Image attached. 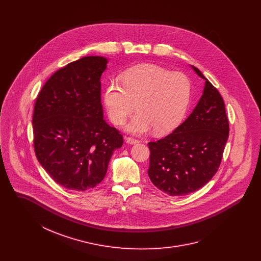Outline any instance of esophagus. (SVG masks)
<instances>
[{
    "label": "esophagus",
    "instance_id": "1",
    "mask_svg": "<svg viewBox=\"0 0 261 261\" xmlns=\"http://www.w3.org/2000/svg\"><path fill=\"white\" fill-rule=\"evenodd\" d=\"M139 142H140L139 140H137L135 138H132V137H127L126 138V143H128L130 145H135V144H138Z\"/></svg>",
    "mask_w": 261,
    "mask_h": 261
}]
</instances>
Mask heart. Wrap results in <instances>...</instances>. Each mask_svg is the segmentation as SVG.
I'll use <instances>...</instances> for the list:
<instances>
[{"instance_id": "heart-1", "label": "heart", "mask_w": 261, "mask_h": 261, "mask_svg": "<svg viewBox=\"0 0 261 261\" xmlns=\"http://www.w3.org/2000/svg\"><path fill=\"white\" fill-rule=\"evenodd\" d=\"M191 96L192 82L186 74L141 64L125 71L122 83L107 86L103 102L113 124H124L137 107L127 131L144 134L153 128L158 135H165L182 122Z\"/></svg>"}]
</instances>
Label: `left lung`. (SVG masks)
I'll return each instance as SVG.
<instances>
[{
	"mask_svg": "<svg viewBox=\"0 0 261 261\" xmlns=\"http://www.w3.org/2000/svg\"><path fill=\"white\" fill-rule=\"evenodd\" d=\"M192 67L205 80L197 107L171 134L148 144L149 179L171 197L186 196L210 182L219 168L229 136L221 95L197 67Z\"/></svg>",
	"mask_w": 261,
	"mask_h": 261,
	"instance_id": "1",
	"label": "left lung"
}]
</instances>
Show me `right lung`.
Instances as JSON below:
<instances>
[{"instance_id": "right-lung-1", "label": "right lung", "mask_w": 261, "mask_h": 261, "mask_svg": "<svg viewBox=\"0 0 261 261\" xmlns=\"http://www.w3.org/2000/svg\"><path fill=\"white\" fill-rule=\"evenodd\" d=\"M107 59L84 57L50 76L38 94L33 143L53 180L72 191L99 184L123 137L103 120L100 76Z\"/></svg>"}]
</instances>
